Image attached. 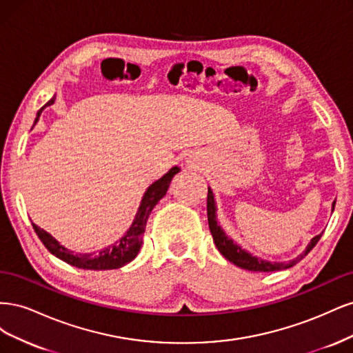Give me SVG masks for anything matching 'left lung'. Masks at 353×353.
Wrapping results in <instances>:
<instances>
[{"instance_id": "left-lung-1", "label": "left lung", "mask_w": 353, "mask_h": 353, "mask_svg": "<svg viewBox=\"0 0 353 353\" xmlns=\"http://www.w3.org/2000/svg\"><path fill=\"white\" fill-rule=\"evenodd\" d=\"M334 205H336V201L333 203V209H334ZM208 221H209V230L212 232L213 241H215L216 248H218V250L221 252L223 258L228 259L234 265L240 266V268H243V270H249V271H254V272H271V271H280V270L292 268L293 265H296L297 262H301L305 258V256L315 248V244L319 241V239H321V236H323V234L315 236L311 241H309L305 252L302 254H299L297 258H294L292 261H288V262H270V261L258 258V256H253L248 250H244L241 245H239L232 239H230L225 234V231H223L218 225L215 197H213V193H212L210 188H208Z\"/></svg>"}]
</instances>
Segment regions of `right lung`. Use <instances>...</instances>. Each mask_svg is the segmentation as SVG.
<instances>
[{
    "instance_id": "right-lung-1",
    "label": "right lung",
    "mask_w": 353,
    "mask_h": 353,
    "mask_svg": "<svg viewBox=\"0 0 353 353\" xmlns=\"http://www.w3.org/2000/svg\"><path fill=\"white\" fill-rule=\"evenodd\" d=\"M52 103H54V97H52L44 108H41L38 110L35 123L38 122L42 110H44L47 105H51ZM179 170L181 169L178 166H174L172 169H169L168 174H165L162 178L157 179L156 183H153L147 188L130 230L126 231V234L122 239H119L116 243L109 245V248H104L97 253L95 252L73 253L72 250L65 248V245H61L54 237L51 236V234L39 228L38 225H35V223H32V225H34V230L37 232V236L39 237V240L42 241V244H44L52 254L57 256L59 259L65 261L72 266H77V268H82V270H92V271L122 268L123 265L130 263L137 258V254L140 252L141 244H143V236L145 231L147 219L150 216L153 208L157 205V201L166 194L170 181H172L174 175L178 174Z\"/></svg>"
}]
</instances>
